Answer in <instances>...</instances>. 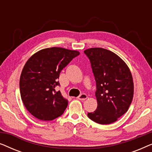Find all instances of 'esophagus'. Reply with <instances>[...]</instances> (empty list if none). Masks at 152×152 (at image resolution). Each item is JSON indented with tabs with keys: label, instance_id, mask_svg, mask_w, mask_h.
<instances>
[{
	"label": "esophagus",
	"instance_id": "34e87169",
	"mask_svg": "<svg viewBox=\"0 0 152 152\" xmlns=\"http://www.w3.org/2000/svg\"><path fill=\"white\" fill-rule=\"evenodd\" d=\"M77 98H78L79 99H80V100L84 101V100H85V99H87V95H86V94H85V93H82V94L79 95Z\"/></svg>",
	"mask_w": 152,
	"mask_h": 152
}]
</instances>
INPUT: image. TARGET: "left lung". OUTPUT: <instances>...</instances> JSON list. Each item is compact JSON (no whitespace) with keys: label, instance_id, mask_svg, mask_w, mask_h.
<instances>
[{"label":"left lung","instance_id":"left-lung-1","mask_svg":"<svg viewBox=\"0 0 152 152\" xmlns=\"http://www.w3.org/2000/svg\"><path fill=\"white\" fill-rule=\"evenodd\" d=\"M96 82L97 109L88 117L101 124L113 123L128 111L134 96V82L127 65L113 52L102 48L84 50Z\"/></svg>","mask_w":152,"mask_h":152}]
</instances>
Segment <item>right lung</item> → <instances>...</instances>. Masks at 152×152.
<instances>
[{
    "label": "right lung",
    "mask_w": 152,
    "mask_h": 152,
    "mask_svg": "<svg viewBox=\"0 0 152 152\" xmlns=\"http://www.w3.org/2000/svg\"><path fill=\"white\" fill-rule=\"evenodd\" d=\"M76 50L62 48L43 49L28 60L20 75V97L27 110L41 120H53L64 113L68 100L56 87L59 74L73 58Z\"/></svg>",
    "instance_id": "obj_1"
}]
</instances>
